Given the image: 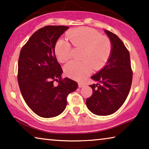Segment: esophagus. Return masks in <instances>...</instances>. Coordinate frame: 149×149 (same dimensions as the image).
Instances as JSON below:
<instances>
[{
    "label": "esophagus",
    "mask_w": 149,
    "mask_h": 149,
    "mask_svg": "<svg viewBox=\"0 0 149 149\" xmlns=\"http://www.w3.org/2000/svg\"><path fill=\"white\" fill-rule=\"evenodd\" d=\"M85 86H86V84L84 83H82V82H79L78 83L79 88H83V87H84Z\"/></svg>",
    "instance_id": "esophagus-1"
}]
</instances>
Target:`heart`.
Instances as JSON below:
<instances>
[{
    "label": "heart",
    "mask_w": 149,
    "mask_h": 149,
    "mask_svg": "<svg viewBox=\"0 0 149 149\" xmlns=\"http://www.w3.org/2000/svg\"><path fill=\"white\" fill-rule=\"evenodd\" d=\"M67 36L75 47L83 48L81 59L84 61H72L64 67V72L71 78L80 80L85 78L95 69L102 68L109 58L112 45L109 38L89 28L74 29ZM54 53L58 61H68L72 54V47L69 42L61 39L54 47Z\"/></svg>",
    "instance_id": "heart-1"
}]
</instances>
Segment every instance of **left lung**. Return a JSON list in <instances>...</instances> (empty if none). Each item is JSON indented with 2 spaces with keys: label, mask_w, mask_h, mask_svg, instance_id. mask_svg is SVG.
<instances>
[{
  "label": "left lung",
  "mask_w": 149,
  "mask_h": 149,
  "mask_svg": "<svg viewBox=\"0 0 149 149\" xmlns=\"http://www.w3.org/2000/svg\"><path fill=\"white\" fill-rule=\"evenodd\" d=\"M112 45L105 65L91 78L98 84L91 85L93 95L87 98L88 109L96 116H109L124 103L132 81L130 53L115 33L104 30Z\"/></svg>",
  "instance_id": "8db88e82"
}]
</instances>
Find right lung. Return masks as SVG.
Here are the masks:
<instances>
[{
  "instance_id": "right-lung-1",
  "label": "right lung",
  "mask_w": 149,
  "mask_h": 149,
  "mask_svg": "<svg viewBox=\"0 0 149 149\" xmlns=\"http://www.w3.org/2000/svg\"><path fill=\"white\" fill-rule=\"evenodd\" d=\"M68 26H48L36 31L21 50L18 61V84L23 98L36 114L45 118L60 115L67 97L78 87L68 77L56 60L54 47ZM58 81L57 85L54 81Z\"/></svg>"
}]
</instances>
